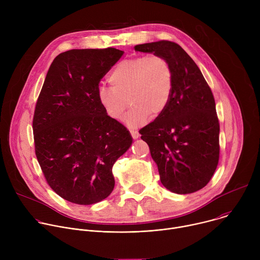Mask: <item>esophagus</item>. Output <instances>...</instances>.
Listing matches in <instances>:
<instances>
[{
	"label": "esophagus",
	"mask_w": 260,
	"mask_h": 260,
	"mask_svg": "<svg viewBox=\"0 0 260 260\" xmlns=\"http://www.w3.org/2000/svg\"><path fill=\"white\" fill-rule=\"evenodd\" d=\"M129 133H131V135H132V137L134 138V139H138L139 138V132L138 131H135V129H131L129 131Z\"/></svg>",
	"instance_id": "34e87169"
}]
</instances>
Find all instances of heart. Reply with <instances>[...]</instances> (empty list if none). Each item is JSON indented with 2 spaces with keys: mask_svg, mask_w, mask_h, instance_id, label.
I'll list each match as a JSON object with an SVG mask.
<instances>
[{
  "mask_svg": "<svg viewBox=\"0 0 260 260\" xmlns=\"http://www.w3.org/2000/svg\"><path fill=\"white\" fill-rule=\"evenodd\" d=\"M108 81L111 88L100 87L98 91L104 112L112 120H120L129 103L125 121L138 126L150 114L157 117L167 109L173 92V70L161 55H137L119 61Z\"/></svg>",
  "mask_w": 260,
  "mask_h": 260,
  "instance_id": "b5f03b06",
  "label": "heart"
}]
</instances>
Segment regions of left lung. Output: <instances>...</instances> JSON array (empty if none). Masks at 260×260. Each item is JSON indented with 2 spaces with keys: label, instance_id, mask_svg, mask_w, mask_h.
<instances>
[{
  "label": "left lung",
  "instance_id": "left-lung-1",
  "mask_svg": "<svg viewBox=\"0 0 260 260\" xmlns=\"http://www.w3.org/2000/svg\"><path fill=\"white\" fill-rule=\"evenodd\" d=\"M136 51L164 56L173 70V92L164 113L139 131L149 146L164 186L196 192L209 183L219 160V120L212 90L193 59L179 44L160 40Z\"/></svg>",
  "mask_w": 260,
  "mask_h": 260
}]
</instances>
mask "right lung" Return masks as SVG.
<instances>
[{
    "label": "right lung",
    "mask_w": 260,
    "mask_h": 260,
    "mask_svg": "<svg viewBox=\"0 0 260 260\" xmlns=\"http://www.w3.org/2000/svg\"><path fill=\"white\" fill-rule=\"evenodd\" d=\"M122 54L113 47L58 54L37 100L35 153L51 189L71 203L92 205L109 197L112 168L132 145L126 127L109 118L98 100L101 79Z\"/></svg>",
    "instance_id": "right-lung-1"
}]
</instances>
